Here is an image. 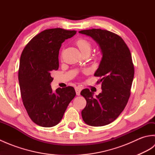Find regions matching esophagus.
Here are the masks:
<instances>
[{
    "label": "esophagus",
    "mask_w": 155,
    "mask_h": 155,
    "mask_svg": "<svg viewBox=\"0 0 155 155\" xmlns=\"http://www.w3.org/2000/svg\"><path fill=\"white\" fill-rule=\"evenodd\" d=\"M82 90V88L79 87H77L75 88V91H76V94H77V95H78V96H79V95L81 94V91Z\"/></svg>",
    "instance_id": "1"
}]
</instances>
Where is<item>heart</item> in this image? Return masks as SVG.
Wrapping results in <instances>:
<instances>
[{
  "label": "heart",
  "mask_w": 155,
  "mask_h": 155,
  "mask_svg": "<svg viewBox=\"0 0 155 155\" xmlns=\"http://www.w3.org/2000/svg\"><path fill=\"white\" fill-rule=\"evenodd\" d=\"M76 45H77L78 48H79L81 53H83L84 52H91L92 44L89 41L87 40V39L83 38L78 39L77 42H76Z\"/></svg>",
  "instance_id": "obj_1"
}]
</instances>
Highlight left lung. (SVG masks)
Returning a JSON list of instances; mask_svg holds the SVG:
<instances>
[{"label":"left lung","mask_w":155,"mask_h":155,"mask_svg":"<svg viewBox=\"0 0 155 155\" xmlns=\"http://www.w3.org/2000/svg\"><path fill=\"white\" fill-rule=\"evenodd\" d=\"M79 33L96 41L103 54L94 74L101 78L97 83H101L102 92L93 97L94 93L88 88L81 91L87 101L82 117L91 126H104L116 119L128 103L134 74L132 57L123 39L113 32L93 28Z\"/></svg>","instance_id":"8db88e82"}]
</instances>
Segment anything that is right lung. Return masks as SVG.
<instances>
[{"mask_svg": "<svg viewBox=\"0 0 155 155\" xmlns=\"http://www.w3.org/2000/svg\"><path fill=\"white\" fill-rule=\"evenodd\" d=\"M77 33L61 28L47 29L32 38L23 50L18 69V82L23 104L31 119L39 126L58 124L76 95L72 87L51 86L52 71L59 67L58 53L66 39Z\"/></svg>", "mask_w": 155, "mask_h": 155, "instance_id": "1", "label": "right lung"}]
</instances>
